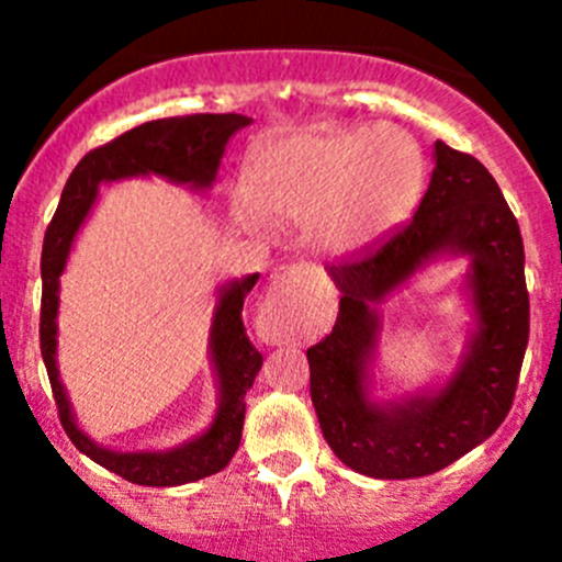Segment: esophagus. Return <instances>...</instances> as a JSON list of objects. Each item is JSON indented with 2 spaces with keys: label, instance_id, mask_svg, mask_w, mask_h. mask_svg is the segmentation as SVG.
Returning <instances> with one entry per match:
<instances>
[{
  "label": "esophagus",
  "instance_id": "1",
  "mask_svg": "<svg viewBox=\"0 0 562 562\" xmlns=\"http://www.w3.org/2000/svg\"><path fill=\"white\" fill-rule=\"evenodd\" d=\"M258 323L269 342H296L310 331L313 313H310L302 269L277 271L260 304Z\"/></svg>",
  "mask_w": 562,
  "mask_h": 562
}]
</instances>
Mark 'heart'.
<instances>
[{
    "instance_id": "1",
    "label": "heart",
    "mask_w": 562,
    "mask_h": 562,
    "mask_svg": "<svg viewBox=\"0 0 562 562\" xmlns=\"http://www.w3.org/2000/svg\"><path fill=\"white\" fill-rule=\"evenodd\" d=\"M422 184V151L402 130L304 127L255 157L236 214L249 228L307 225L317 249L348 255L400 225Z\"/></svg>"
}]
</instances>
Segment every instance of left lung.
<instances>
[{"mask_svg":"<svg viewBox=\"0 0 562 562\" xmlns=\"http://www.w3.org/2000/svg\"><path fill=\"white\" fill-rule=\"evenodd\" d=\"M438 254L471 258L480 328L469 353L443 390L372 403L376 307ZM326 269L342 293L339 315L307 361L317 422L334 454L372 479H418L484 443L512 411L530 334L522 234L492 173L473 155L435 140L432 179L411 223Z\"/></svg>","mask_w":562,"mask_h":562,"instance_id":"obj_1","label":"left lung"}]
</instances>
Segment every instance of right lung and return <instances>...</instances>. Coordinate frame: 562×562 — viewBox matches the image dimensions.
Wrapping results in <instances>:
<instances>
[{"label": "right lung", "instance_id": "1", "mask_svg": "<svg viewBox=\"0 0 562 562\" xmlns=\"http://www.w3.org/2000/svg\"><path fill=\"white\" fill-rule=\"evenodd\" d=\"M252 119L241 113H192V116L157 119L138 124L105 146L89 151L61 190L59 206L45 231L43 241V307H40V350L48 370L59 422L76 449L111 473L140 486H179L190 481L220 473L236 454L245 427V394L258 375L263 356L249 342L241 310L247 293L258 282V274L245 280L225 282L220 288L217 310L212 321L214 372L220 381V407L212 427L198 438L166 451H111L94 443L78 429L70 411L65 386L56 370V310H59V277L65 271L72 239L87 220L89 209L98 201L100 184L130 179V176H162L176 184H190L192 190H209L223 160L225 144L236 130L247 127Z\"/></svg>", "mask_w": 562, "mask_h": 562}]
</instances>
